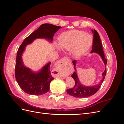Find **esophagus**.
Wrapping results in <instances>:
<instances>
[{
    "mask_svg": "<svg viewBox=\"0 0 124 124\" xmlns=\"http://www.w3.org/2000/svg\"><path fill=\"white\" fill-rule=\"evenodd\" d=\"M68 60L67 58H62L61 59H59L57 62V69L58 70H62L63 67V65H64V63L65 61Z\"/></svg>",
    "mask_w": 124,
    "mask_h": 124,
    "instance_id": "34e87169",
    "label": "esophagus"
}]
</instances>
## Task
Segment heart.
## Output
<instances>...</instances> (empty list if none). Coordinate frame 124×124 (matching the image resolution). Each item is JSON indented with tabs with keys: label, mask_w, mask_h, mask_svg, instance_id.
I'll list each match as a JSON object with an SVG mask.
<instances>
[{
	"label": "heart",
	"mask_w": 124,
	"mask_h": 124,
	"mask_svg": "<svg viewBox=\"0 0 124 124\" xmlns=\"http://www.w3.org/2000/svg\"><path fill=\"white\" fill-rule=\"evenodd\" d=\"M93 42L91 35L77 30L63 32L58 38V46L63 50H72V55L76 57H80L87 52Z\"/></svg>",
	"instance_id": "b5f03b06"
}]
</instances>
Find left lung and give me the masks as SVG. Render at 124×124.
I'll return each instance as SVG.
<instances>
[{"label": "left lung", "mask_w": 124, "mask_h": 124, "mask_svg": "<svg viewBox=\"0 0 124 124\" xmlns=\"http://www.w3.org/2000/svg\"><path fill=\"white\" fill-rule=\"evenodd\" d=\"M92 31L93 34V39L92 49L91 53H96L100 55L104 63L105 66H106V68H105V70L102 74V79L100 80L99 83L98 84L93 86H86L81 84L79 79H78L77 69L76 68L77 61L75 60V61L72 62L74 65V69L76 71L74 72V73L71 75V77H72V78L75 81V85L73 88L67 89V93L70 95L75 97H77V98H86V97H88L94 95L98 91L99 88L100 87L101 84H102V82H103L105 76L106 75V65L107 63V60L105 59L104 54L103 50L102 43H101V42L100 36L98 32L95 29H92Z\"/></svg>", "instance_id": "8db88e82"}]
</instances>
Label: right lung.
Segmentation results:
<instances>
[{
	"instance_id": "add662e5",
	"label": "right lung",
	"mask_w": 124,
	"mask_h": 124,
	"mask_svg": "<svg viewBox=\"0 0 124 124\" xmlns=\"http://www.w3.org/2000/svg\"><path fill=\"white\" fill-rule=\"evenodd\" d=\"M61 26L51 24H43L38 29L25 38L18 48L16 59L15 76L18 85L23 91L31 95H41L50 89L51 82L54 79L50 71L51 62H48L37 72L26 67L22 55L26 46L37 39H44L52 42L54 33L61 28Z\"/></svg>"
}]
</instances>
